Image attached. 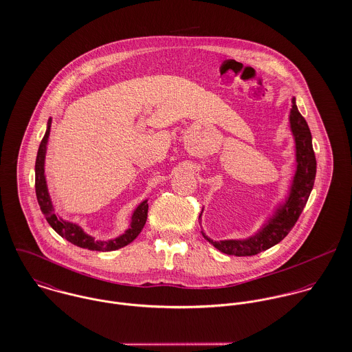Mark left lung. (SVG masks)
I'll return each mask as SVG.
<instances>
[{"instance_id":"left-lung-1","label":"left lung","mask_w":352,"mask_h":352,"mask_svg":"<svg viewBox=\"0 0 352 352\" xmlns=\"http://www.w3.org/2000/svg\"><path fill=\"white\" fill-rule=\"evenodd\" d=\"M289 127L294 140V173L289 183L283 199L279 201L272 212L267 217L257 232L247 239H230L214 241L201 228L203 237L218 251L233 256H253L267 251L280 243L296 225L302 210L309 199L316 179V155L311 145V134L306 120L303 119L296 98H292V109L289 113Z\"/></svg>"}]
</instances>
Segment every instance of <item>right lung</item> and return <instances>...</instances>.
<instances>
[{"instance_id":"obj_1","label":"right lung","mask_w":352,"mask_h":352,"mask_svg":"<svg viewBox=\"0 0 352 352\" xmlns=\"http://www.w3.org/2000/svg\"><path fill=\"white\" fill-rule=\"evenodd\" d=\"M51 118L47 122L46 134L41 142L36 162H35V190H36V198L41 206V210L43 215L46 217L47 222L51 228L63 239H66L69 243L91 251L108 252L116 251L119 248H123L129 245L131 241H134L138 234L141 233L142 228L146 223L148 219V208H149V198L141 201L131 214L130 225L129 228L118 237L109 239V240H96L94 236L88 234L78 223L70 222L67 219H63L56 211L51 199L46 173H45V162H46V153H47V144L50 137Z\"/></svg>"}]
</instances>
